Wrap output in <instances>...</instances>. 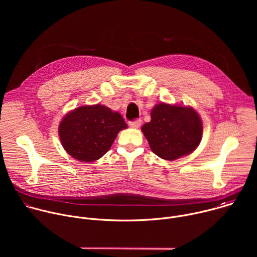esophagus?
I'll return each instance as SVG.
<instances>
[{
	"instance_id": "esophagus-1",
	"label": "esophagus",
	"mask_w": 257,
	"mask_h": 257,
	"mask_svg": "<svg viewBox=\"0 0 257 257\" xmlns=\"http://www.w3.org/2000/svg\"><path fill=\"white\" fill-rule=\"evenodd\" d=\"M128 125L131 127V128H139L140 125H141V120H133V121H130L128 123Z\"/></svg>"
}]
</instances>
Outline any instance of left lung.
Returning a JSON list of instances; mask_svg holds the SVG:
<instances>
[{
    "label": "left lung",
    "mask_w": 257,
    "mask_h": 257,
    "mask_svg": "<svg viewBox=\"0 0 257 257\" xmlns=\"http://www.w3.org/2000/svg\"><path fill=\"white\" fill-rule=\"evenodd\" d=\"M141 130L158 157L174 161L189 155L200 143L202 123L193 108L161 102Z\"/></svg>",
    "instance_id": "1"
}]
</instances>
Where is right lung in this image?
<instances>
[{
  "mask_svg": "<svg viewBox=\"0 0 257 257\" xmlns=\"http://www.w3.org/2000/svg\"><path fill=\"white\" fill-rule=\"evenodd\" d=\"M127 124L119 113L104 105H82L67 114L59 126L66 152L81 162H94L111 149Z\"/></svg>",
  "mask_w": 257,
  "mask_h": 257,
  "instance_id": "right-lung-1",
  "label": "right lung"
}]
</instances>
